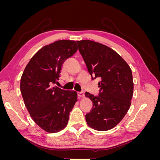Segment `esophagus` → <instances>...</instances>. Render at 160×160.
<instances>
[{"instance_id":"esophagus-1","label":"esophagus","mask_w":160,"mask_h":160,"mask_svg":"<svg viewBox=\"0 0 160 160\" xmlns=\"http://www.w3.org/2000/svg\"><path fill=\"white\" fill-rule=\"evenodd\" d=\"M77 95H78V97L79 98H85V94H84L83 91L79 92V93H77Z\"/></svg>"}]
</instances>
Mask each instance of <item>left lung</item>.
Masks as SVG:
<instances>
[{"instance_id": "8db88e82", "label": "left lung", "mask_w": 160, "mask_h": 160, "mask_svg": "<svg viewBox=\"0 0 160 160\" xmlns=\"http://www.w3.org/2000/svg\"><path fill=\"white\" fill-rule=\"evenodd\" d=\"M92 79H99V96L88 92L85 97L93 103L85 115L87 123L98 131L115 127L126 115L133 94L132 69L118 53L109 47L93 41H77Z\"/></svg>"}]
</instances>
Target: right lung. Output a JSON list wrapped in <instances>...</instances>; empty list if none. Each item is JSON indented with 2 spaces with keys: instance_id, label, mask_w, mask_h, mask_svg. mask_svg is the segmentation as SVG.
Listing matches in <instances>:
<instances>
[{
  "instance_id": "obj_1",
  "label": "right lung",
  "mask_w": 160,
  "mask_h": 160,
  "mask_svg": "<svg viewBox=\"0 0 160 160\" xmlns=\"http://www.w3.org/2000/svg\"><path fill=\"white\" fill-rule=\"evenodd\" d=\"M75 41L60 40L44 46L31 58L23 71L20 89L32 120L48 133H57L68 123L77 101L74 91L62 90L58 83L61 67L77 52Z\"/></svg>"
}]
</instances>
